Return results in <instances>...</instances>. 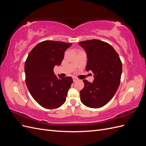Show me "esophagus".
Segmentation results:
<instances>
[{
  "instance_id": "34e87169",
  "label": "esophagus",
  "mask_w": 146,
  "mask_h": 146,
  "mask_svg": "<svg viewBox=\"0 0 146 146\" xmlns=\"http://www.w3.org/2000/svg\"><path fill=\"white\" fill-rule=\"evenodd\" d=\"M78 80V79L76 77H73V81L74 82H77Z\"/></svg>"
}]
</instances>
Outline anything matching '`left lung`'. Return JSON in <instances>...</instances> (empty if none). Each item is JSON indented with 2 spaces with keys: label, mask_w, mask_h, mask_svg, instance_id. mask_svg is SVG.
I'll return each instance as SVG.
<instances>
[{
  "label": "left lung",
  "mask_w": 146,
  "mask_h": 146,
  "mask_svg": "<svg viewBox=\"0 0 146 146\" xmlns=\"http://www.w3.org/2000/svg\"><path fill=\"white\" fill-rule=\"evenodd\" d=\"M87 55L86 70L94 74L93 82L83 80L80 100L88 107L99 108L110 101L116 92L122 70L119 56L108 43L98 39L78 43Z\"/></svg>",
  "instance_id": "obj_1"
}]
</instances>
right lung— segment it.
<instances>
[{"label": "right lung", "instance_id": "right-lung-1", "mask_svg": "<svg viewBox=\"0 0 146 146\" xmlns=\"http://www.w3.org/2000/svg\"><path fill=\"white\" fill-rule=\"evenodd\" d=\"M71 45L50 40L41 42L30 51L25 61L26 85L33 98L44 108H57L65 102L72 78H58L54 68L61 64L64 52Z\"/></svg>", "mask_w": 146, "mask_h": 146}]
</instances>
